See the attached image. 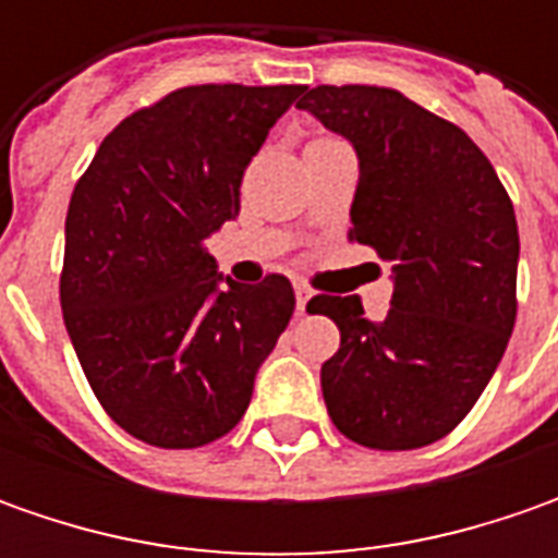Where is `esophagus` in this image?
Here are the masks:
<instances>
[{
    "label": "esophagus",
    "instance_id": "34e87169",
    "mask_svg": "<svg viewBox=\"0 0 558 558\" xmlns=\"http://www.w3.org/2000/svg\"><path fill=\"white\" fill-rule=\"evenodd\" d=\"M311 298H313V291L307 289V286H294V301H298V313H304L307 311V304H311Z\"/></svg>",
    "mask_w": 558,
    "mask_h": 558
}]
</instances>
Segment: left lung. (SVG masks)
I'll return each instance as SVG.
<instances>
[{
  "instance_id": "obj_1",
  "label": "left lung",
  "mask_w": 558,
  "mask_h": 558,
  "mask_svg": "<svg viewBox=\"0 0 558 558\" xmlns=\"http://www.w3.org/2000/svg\"><path fill=\"white\" fill-rule=\"evenodd\" d=\"M354 145L348 239L391 264L381 323L356 294L307 304L341 332L323 363L335 428L373 450L450 435L487 388L515 326L519 226L497 170L457 123L385 86H316L298 101Z\"/></svg>"
}]
</instances>
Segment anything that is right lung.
Returning <instances> with one entry per match:
<instances>
[{"instance_id":"add662e5","label":"right lung","mask_w":558,"mask_h":558,"mask_svg":"<svg viewBox=\"0 0 558 558\" xmlns=\"http://www.w3.org/2000/svg\"><path fill=\"white\" fill-rule=\"evenodd\" d=\"M304 86H185L105 136L64 220L61 311L105 413L133 438L192 450L245 416L294 313L272 272L239 286L204 242L239 217L269 126Z\"/></svg>"}]
</instances>
